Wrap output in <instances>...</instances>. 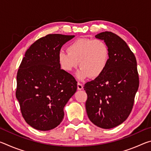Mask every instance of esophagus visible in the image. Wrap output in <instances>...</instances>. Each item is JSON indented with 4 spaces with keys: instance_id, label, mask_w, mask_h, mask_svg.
I'll return each instance as SVG.
<instances>
[{
    "instance_id": "esophagus-1",
    "label": "esophagus",
    "mask_w": 151,
    "mask_h": 151,
    "mask_svg": "<svg viewBox=\"0 0 151 151\" xmlns=\"http://www.w3.org/2000/svg\"><path fill=\"white\" fill-rule=\"evenodd\" d=\"M77 88H78V90H82V89L83 88V84H81L80 83H78V84H77Z\"/></svg>"
}]
</instances>
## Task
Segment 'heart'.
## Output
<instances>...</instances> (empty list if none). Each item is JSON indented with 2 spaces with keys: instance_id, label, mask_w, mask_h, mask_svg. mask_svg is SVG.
<instances>
[{
  "instance_id": "b5f03b06",
  "label": "heart",
  "mask_w": 151,
  "mask_h": 151,
  "mask_svg": "<svg viewBox=\"0 0 151 151\" xmlns=\"http://www.w3.org/2000/svg\"><path fill=\"white\" fill-rule=\"evenodd\" d=\"M67 52L58 53V63L60 68L66 72H70L77 67L79 78L90 76L96 78L105 70L109 60V46L104 40L99 39H79L68 46Z\"/></svg>"
}]
</instances>
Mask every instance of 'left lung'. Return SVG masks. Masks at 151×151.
Returning a JSON list of instances; mask_svg holds the SVG:
<instances>
[{
	"label": "left lung",
	"instance_id": "left-lung-1",
	"mask_svg": "<svg viewBox=\"0 0 151 151\" xmlns=\"http://www.w3.org/2000/svg\"><path fill=\"white\" fill-rule=\"evenodd\" d=\"M109 46V60L105 70L86 83V110L88 119L102 129H112L122 123L133 107L139 86L137 60L124 40L112 32L95 36Z\"/></svg>",
	"mask_w": 151,
	"mask_h": 151
}]
</instances>
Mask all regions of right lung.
Returning <instances> with one entry per match:
<instances>
[{"label": "right lung", "instance_id": "add662e5", "mask_svg": "<svg viewBox=\"0 0 151 151\" xmlns=\"http://www.w3.org/2000/svg\"><path fill=\"white\" fill-rule=\"evenodd\" d=\"M75 35L49 34L33 43L17 75L16 97L28 124L39 131L55 129L64 118L63 109L77 89L74 76L60 69L58 53Z\"/></svg>", "mask_w": 151, "mask_h": 151}]
</instances>
